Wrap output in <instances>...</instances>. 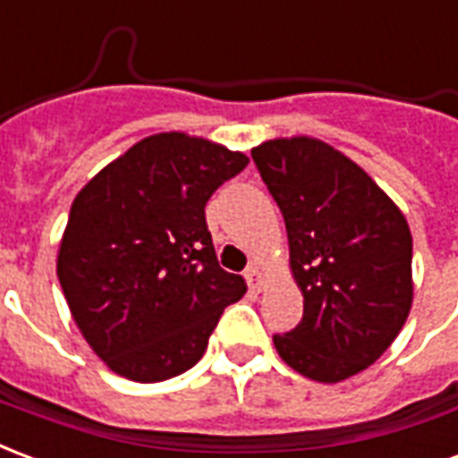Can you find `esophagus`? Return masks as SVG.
<instances>
[{
	"instance_id": "esophagus-1",
	"label": "esophagus",
	"mask_w": 458,
	"mask_h": 458,
	"mask_svg": "<svg viewBox=\"0 0 458 458\" xmlns=\"http://www.w3.org/2000/svg\"><path fill=\"white\" fill-rule=\"evenodd\" d=\"M246 283H249V288L256 290V293L263 290V273L259 266H249V268H246Z\"/></svg>"
}]
</instances>
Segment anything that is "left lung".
<instances>
[{"mask_svg": "<svg viewBox=\"0 0 458 458\" xmlns=\"http://www.w3.org/2000/svg\"><path fill=\"white\" fill-rule=\"evenodd\" d=\"M278 202L302 322L273 344L290 369L339 383L380 359L412 307V233L369 173L335 146L273 139L251 148Z\"/></svg>", "mask_w": 458, "mask_h": 458, "instance_id": "left-lung-1", "label": "left lung"}]
</instances>
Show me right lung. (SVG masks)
I'll list each match as a JSON object with an SVG mask.
<instances>
[{
    "label": "right lung",
    "mask_w": 458,
    "mask_h": 458,
    "mask_svg": "<svg viewBox=\"0 0 458 458\" xmlns=\"http://www.w3.org/2000/svg\"><path fill=\"white\" fill-rule=\"evenodd\" d=\"M242 151L199 136H146L70 207L58 280L70 315L109 369L158 383L192 369L246 283L216 261L205 205L239 175Z\"/></svg>",
    "instance_id": "obj_1"
}]
</instances>
